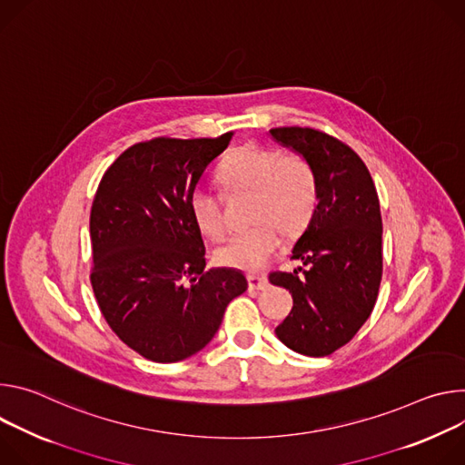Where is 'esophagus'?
I'll return each mask as SVG.
<instances>
[{
	"mask_svg": "<svg viewBox=\"0 0 465 465\" xmlns=\"http://www.w3.org/2000/svg\"><path fill=\"white\" fill-rule=\"evenodd\" d=\"M247 284H249V290H266L268 279L261 275H247Z\"/></svg>",
	"mask_w": 465,
	"mask_h": 465,
	"instance_id": "1",
	"label": "esophagus"
}]
</instances>
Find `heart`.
I'll use <instances>...</instances> for the list:
<instances>
[{
  "instance_id": "b5f03b06",
  "label": "heart",
  "mask_w": 465,
  "mask_h": 465,
  "mask_svg": "<svg viewBox=\"0 0 465 465\" xmlns=\"http://www.w3.org/2000/svg\"><path fill=\"white\" fill-rule=\"evenodd\" d=\"M216 175L227 193L249 192L247 220L252 222L216 251L222 266L243 272L262 270L279 245V231L286 238H295L316 214L318 175L301 153H282L273 145L249 142L227 154ZM188 206L192 222L203 236L214 242L223 238L222 201L214 192L195 188Z\"/></svg>"
}]
</instances>
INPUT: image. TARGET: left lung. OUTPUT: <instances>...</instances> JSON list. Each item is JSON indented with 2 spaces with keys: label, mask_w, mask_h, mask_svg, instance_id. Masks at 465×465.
Instances as JSON below:
<instances>
[{
  "label": "left lung",
  "mask_w": 465,
  "mask_h": 465,
  "mask_svg": "<svg viewBox=\"0 0 465 465\" xmlns=\"http://www.w3.org/2000/svg\"><path fill=\"white\" fill-rule=\"evenodd\" d=\"M275 140L312 163L318 209L292 259L304 268L273 272L270 282L293 297L279 340L306 356H329L366 323L382 279V218L364 161L341 140L314 127H273Z\"/></svg>",
  "instance_id": "left-lung-1"
}]
</instances>
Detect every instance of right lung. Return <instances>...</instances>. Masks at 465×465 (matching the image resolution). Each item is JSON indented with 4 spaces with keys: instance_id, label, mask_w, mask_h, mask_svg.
<instances>
[{
    "instance_id": "1",
    "label": "right lung",
    "mask_w": 465,
    "mask_h": 465,
    "mask_svg": "<svg viewBox=\"0 0 465 465\" xmlns=\"http://www.w3.org/2000/svg\"><path fill=\"white\" fill-rule=\"evenodd\" d=\"M232 131L214 138L154 136L103 173L90 211V282L114 334L153 362H179L218 332L247 290L236 270L204 272L190 193Z\"/></svg>"
}]
</instances>
